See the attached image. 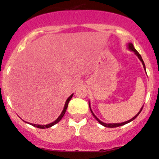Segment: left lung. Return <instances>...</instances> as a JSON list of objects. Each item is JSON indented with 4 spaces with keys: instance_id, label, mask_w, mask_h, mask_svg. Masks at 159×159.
Segmentation results:
<instances>
[{
    "instance_id": "1",
    "label": "left lung",
    "mask_w": 159,
    "mask_h": 159,
    "mask_svg": "<svg viewBox=\"0 0 159 159\" xmlns=\"http://www.w3.org/2000/svg\"><path fill=\"white\" fill-rule=\"evenodd\" d=\"M129 49L130 50H132V51H133V52H135V54H136V56H138V58H139V59H140V61H142V63H143V67H144L145 70H146V66H145L144 61H143V58H142V56H140V54H139V53L138 52L136 51V49H135V48H134V46H133V44H132V43H129ZM89 106H90V103H89ZM143 107H142V109L140 110V111L138 113H137V114L136 115V116H134V117H133V118H132L131 120H128V121H126V122H124V123H108V124H107V123H103V122H102V121H101V120H100L99 119H98V118L97 117V116H95L94 114H93V112H92V110H91V107H90V109H91V113H92L93 116H94V118H95V119H96L97 120H98V121L99 122V123H101V125H103V126H104L105 127H110V128H114V127H118V126H123V125H125V124H126V123H129V122L133 121V120H135V119H136V118L137 117V116H139V113H140V112L142 111V110H143Z\"/></svg>"
}]
</instances>
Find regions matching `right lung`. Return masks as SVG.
Segmentation results:
<instances>
[{"instance_id": "add662e5", "label": "right lung", "mask_w": 159, "mask_h": 159, "mask_svg": "<svg viewBox=\"0 0 159 159\" xmlns=\"http://www.w3.org/2000/svg\"><path fill=\"white\" fill-rule=\"evenodd\" d=\"M72 96H73V94H71V96H70L69 98H68V99H67V101H66V104H65V107H64V110H63V111L61 112V115H60V116H58V119L55 120L54 122H52V123H49V124H47V125H36V124H33V123H30V124L32 125V126H35V127H37V128H39V129H46V128H49V127H51V126H54L55 124H56V123H58V122H59L60 120H61V118H62V117H63V116H64V115H65V113H66V110H67V107H68V102H69V101H70V100L71 99V98H72Z\"/></svg>"}]
</instances>
